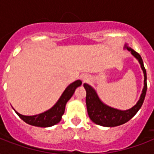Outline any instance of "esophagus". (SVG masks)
<instances>
[{"label": "esophagus", "mask_w": 154, "mask_h": 154, "mask_svg": "<svg viewBox=\"0 0 154 154\" xmlns=\"http://www.w3.org/2000/svg\"><path fill=\"white\" fill-rule=\"evenodd\" d=\"M82 80H83L84 82H86L87 80H88V78H87L86 77H82Z\"/></svg>", "instance_id": "obj_1"}]
</instances>
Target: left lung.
Returning a JSON list of instances; mask_svg holds the SVG:
<instances>
[{"label":"left lung","mask_w":154,"mask_h":154,"mask_svg":"<svg viewBox=\"0 0 154 154\" xmlns=\"http://www.w3.org/2000/svg\"><path fill=\"white\" fill-rule=\"evenodd\" d=\"M129 51L138 60L141 67L143 70L144 77V88L142 90V94L141 97L139 99L136 105L134 107L128 110H118L113 108H111L108 105L103 104L98 97L97 95L96 92L90 85L87 84H84V87L86 90V106L89 118L97 125L105 127H114L118 126L122 124L126 123L136 114L137 111L141 109V105L143 104L145 97H146V91H147V77H146V70L144 66L142 58L138 53L134 51L131 48L125 46Z\"/></svg>","instance_id":"left-lung-1"}]
</instances>
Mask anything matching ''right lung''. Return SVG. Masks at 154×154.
I'll return each mask as SVG.
<instances>
[{
  "instance_id": "add662e5",
  "label": "right lung",
  "mask_w": 154,
  "mask_h": 154,
  "mask_svg": "<svg viewBox=\"0 0 154 154\" xmlns=\"http://www.w3.org/2000/svg\"><path fill=\"white\" fill-rule=\"evenodd\" d=\"M82 85V82L77 80L72 82L65 89L60 99L50 109L42 113L35 116H24L15 111L16 113L27 124L37 127H50L57 124L62 117V115L65 112V105L67 101L71 98L72 94H74L75 89Z\"/></svg>"
}]
</instances>
